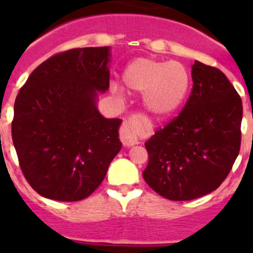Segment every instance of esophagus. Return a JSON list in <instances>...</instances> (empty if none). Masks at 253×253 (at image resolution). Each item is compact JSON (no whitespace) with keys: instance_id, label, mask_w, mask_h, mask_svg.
Segmentation results:
<instances>
[{"instance_id":"1","label":"esophagus","mask_w":253,"mask_h":253,"mask_svg":"<svg viewBox=\"0 0 253 253\" xmlns=\"http://www.w3.org/2000/svg\"><path fill=\"white\" fill-rule=\"evenodd\" d=\"M144 124H146L144 118L139 114L129 116L128 119L124 120L122 130H120V140L124 147L135 146L139 143L138 135H139V131L144 128Z\"/></svg>"}]
</instances>
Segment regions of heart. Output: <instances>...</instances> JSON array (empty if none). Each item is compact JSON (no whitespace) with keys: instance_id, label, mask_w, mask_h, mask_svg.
Masks as SVG:
<instances>
[{"instance_id":"b5f03b06","label":"heart","mask_w":253,"mask_h":253,"mask_svg":"<svg viewBox=\"0 0 253 253\" xmlns=\"http://www.w3.org/2000/svg\"><path fill=\"white\" fill-rule=\"evenodd\" d=\"M123 82L128 88L143 92L147 110L157 118L171 116L184 105L191 84L186 67L180 62L139 57L125 66ZM114 92L120 93L122 87L111 84Z\"/></svg>"}]
</instances>
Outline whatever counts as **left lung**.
I'll use <instances>...</instances> for the list:
<instances>
[{
	"label": "left lung",
	"mask_w": 253,
	"mask_h": 253,
	"mask_svg": "<svg viewBox=\"0 0 253 253\" xmlns=\"http://www.w3.org/2000/svg\"><path fill=\"white\" fill-rule=\"evenodd\" d=\"M193 91L180 115L146 143L147 184L163 198L185 202L220 186L240 153L242 100L215 67L195 60Z\"/></svg>",
	"instance_id": "obj_1"
}]
</instances>
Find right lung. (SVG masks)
Wrapping results in <instances>:
<instances>
[{"instance_id":"right-lung-1","label":"right lung","mask_w":253,"mask_h":253,"mask_svg":"<svg viewBox=\"0 0 253 253\" xmlns=\"http://www.w3.org/2000/svg\"><path fill=\"white\" fill-rule=\"evenodd\" d=\"M110 46L76 48L46 59L15 100L12 142L30 186L44 198L90 196L122 149L120 119L97 110L109 90Z\"/></svg>"}]
</instances>
